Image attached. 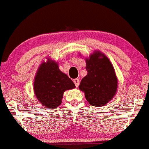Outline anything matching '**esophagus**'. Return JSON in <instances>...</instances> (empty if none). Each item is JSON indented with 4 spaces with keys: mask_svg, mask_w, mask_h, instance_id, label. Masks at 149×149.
Listing matches in <instances>:
<instances>
[{
    "mask_svg": "<svg viewBox=\"0 0 149 149\" xmlns=\"http://www.w3.org/2000/svg\"><path fill=\"white\" fill-rule=\"evenodd\" d=\"M73 82H74L75 85H76V87H78L79 86V83H80V80L78 79V78H76V79L73 80Z\"/></svg>",
    "mask_w": 149,
    "mask_h": 149,
    "instance_id": "esophagus-1",
    "label": "esophagus"
}]
</instances>
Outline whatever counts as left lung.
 Masks as SVG:
<instances>
[{"label":"left lung","mask_w":149,"mask_h":149,"mask_svg":"<svg viewBox=\"0 0 149 149\" xmlns=\"http://www.w3.org/2000/svg\"><path fill=\"white\" fill-rule=\"evenodd\" d=\"M87 75L82 78L79 89L85 93L91 105L101 107L115 96L118 80L111 62L101 51H96L86 58Z\"/></svg>","instance_id":"left-lung-1"}]
</instances>
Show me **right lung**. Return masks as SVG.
<instances>
[{"label":"right lung","mask_w":149,"mask_h":149,"mask_svg":"<svg viewBox=\"0 0 149 149\" xmlns=\"http://www.w3.org/2000/svg\"><path fill=\"white\" fill-rule=\"evenodd\" d=\"M75 87L71 78L59 69L57 62L49 58L40 64L34 80L36 97L47 108H57L62 103L64 92Z\"/></svg>","instance_id":"add662e5"}]
</instances>
